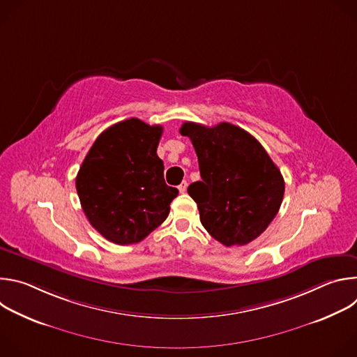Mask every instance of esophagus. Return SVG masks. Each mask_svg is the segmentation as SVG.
<instances>
[{
	"label": "esophagus",
	"instance_id": "34e87169",
	"mask_svg": "<svg viewBox=\"0 0 357 357\" xmlns=\"http://www.w3.org/2000/svg\"><path fill=\"white\" fill-rule=\"evenodd\" d=\"M186 188H188V183H186V181H183L179 186H178V189H179V192L181 193H185L186 192Z\"/></svg>",
	"mask_w": 357,
	"mask_h": 357
}]
</instances>
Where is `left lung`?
<instances>
[{"label":"left lung","mask_w":357,"mask_h":357,"mask_svg":"<svg viewBox=\"0 0 357 357\" xmlns=\"http://www.w3.org/2000/svg\"><path fill=\"white\" fill-rule=\"evenodd\" d=\"M202 179L188 188L200 222L222 244L243 245L257 238L277 216L285 183L263 145L230 123L205 127L183 123Z\"/></svg>","instance_id":"obj_1"}]
</instances>
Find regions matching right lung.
I'll list each match as a JSON object with an SVG mask.
<instances>
[{
    "label": "right lung",
    "mask_w": 357,
    "mask_h": 357,
    "mask_svg": "<svg viewBox=\"0 0 357 357\" xmlns=\"http://www.w3.org/2000/svg\"><path fill=\"white\" fill-rule=\"evenodd\" d=\"M162 131L128 119L101 132L87 152L76 190L90 225L109 241L138 243L169 215L178 189L165 183L157 155Z\"/></svg>",
    "instance_id": "right-lung-1"
}]
</instances>
